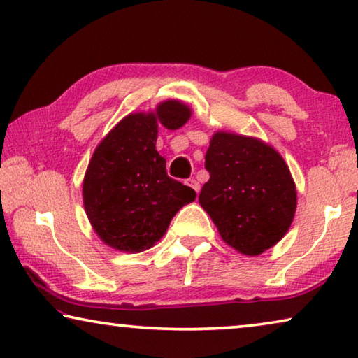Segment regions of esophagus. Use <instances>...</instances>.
Segmentation results:
<instances>
[{"label":"esophagus","instance_id":"1","mask_svg":"<svg viewBox=\"0 0 358 358\" xmlns=\"http://www.w3.org/2000/svg\"><path fill=\"white\" fill-rule=\"evenodd\" d=\"M186 185L191 186V188H193V189L196 191V193H199L201 186H199V183H197V180H194V178H189V180H186Z\"/></svg>","mask_w":358,"mask_h":358}]
</instances>
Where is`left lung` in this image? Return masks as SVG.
<instances>
[{
  "mask_svg": "<svg viewBox=\"0 0 358 358\" xmlns=\"http://www.w3.org/2000/svg\"><path fill=\"white\" fill-rule=\"evenodd\" d=\"M210 178L199 204L228 246L260 255L289 230L297 206L296 183L285 159L259 138L215 131L206 152Z\"/></svg>",
  "mask_w": 358,
  "mask_h": 358,
  "instance_id": "1",
  "label": "left lung"
}]
</instances>
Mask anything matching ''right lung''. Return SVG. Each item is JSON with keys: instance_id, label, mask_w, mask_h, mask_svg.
Here are the masks:
<instances>
[{"instance_id": "obj_1", "label": "right lung", "mask_w": 358, "mask_h": 358, "mask_svg": "<svg viewBox=\"0 0 358 358\" xmlns=\"http://www.w3.org/2000/svg\"><path fill=\"white\" fill-rule=\"evenodd\" d=\"M189 106L167 99L149 112H131L96 146L83 178V206L101 241L122 252H141L161 239L194 189L170 178L157 152L159 125L183 127Z\"/></svg>"}]
</instances>
